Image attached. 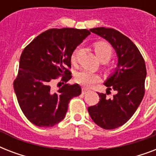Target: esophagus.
Here are the masks:
<instances>
[{
	"instance_id": "1",
	"label": "esophagus",
	"mask_w": 156,
	"mask_h": 156,
	"mask_svg": "<svg viewBox=\"0 0 156 156\" xmlns=\"http://www.w3.org/2000/svg\"><path fill=\"white\" fill-rule=\"evenodd\" d=\"M88 91H89V90H88L87 88H85V87H83V90H82V92H83V94H86V93H87Z\"/></svg>"
}]
</instances>
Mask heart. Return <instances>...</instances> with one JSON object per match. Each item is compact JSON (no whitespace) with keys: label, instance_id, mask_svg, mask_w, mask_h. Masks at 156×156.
<instances>
[{"label":"heart","instance_id":"heart-1","mask_svg":"<svg viewBox=\"0 0 156 156\" xmlns=\"http://www.w3.org/2000/svg\"><path fill=\"white\" fill-rule=\"evenodd\" d=\"M80 51V47H77L73 51L71 55V60L73 62L76 61ZM95 51L100 60H105L107 61L111 58L113 53V50L111 45L103 41H100L95 44ZM99 81H100V77L99 74L90 70H87V69L80 71L76 76V82L85 87H90L93 85H95V83H98Z\"/></svg>","mask_w":156,"mask_h":156}]
</instances>
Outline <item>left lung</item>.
I'll use <instances>...</instances> for the list:
<instances>
[{
	"label": "left lung",
	"instance_id": "8db88e82",
	"mask_svg": "<svg viewBox=\"0 0 156 156\" xmlns=\"http://www.w3.org/2000/svg\"><path fill=\"white\" fill-rule=\"evenodd\" d=\"M90 30L108 41L118 58L116 68L104 83L107 92L113 90L115 95L108 98L106 94L98 93L99 103L88 107V112L96 125L113 129L126 123L143 100L147 77L145 61L136 45L118 30L105 27Z\"/></svg>",
	"mask_w": 156,
	"mask_h": 156
}]
</instances>
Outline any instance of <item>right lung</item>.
<instances>
[{
	"label": "right lung",
	"instance_id": "add662e5",
	"mask_svg": "<svg viewBox=\"0 0 156 156\" xmlns=\"http://www.w3.org/2000/svg\"><path fill=\"white\" fill-rule=\"evenodd\" d=\"M90 32L87 29H49L35 37L22 52L13 89L22 111L35 126L52 127L65 118L69 100L80 95L81 87L63 84L54 91L57 77L71 78V55Z\"/></svg>",
	"mask_w": 156,
	"mask_h": 156
}]
</instances>
